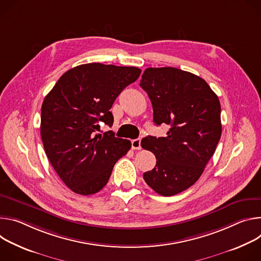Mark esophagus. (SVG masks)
I'll use <instances>...</instances> for the list:
<instances>
[{
	"label": "esophagus",
	"mask_w": 261,
	"mask_h": 261,
	"mask_svg": "<svg viewBox=\"0 0 261 261\" xmlns=\"http://www.w3.org/2000/svg\"><path fill=\"white\" fill-rule=\"evenodd\" d=\"M132 148L135 150L141 149V140L140 139H135L132 141Z\"/></svg>",
	"instance_id": "esophagus-1"
}]
</instances>
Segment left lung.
Returning <instances> with one entry per match:
<instances>
[{
    "mask_svg": "<svg viewBox=\"0 0 261 261\" xmlns=\"http://www.w3.org/2000/svg\"><path fill=\"white\" fill-rule=\"evenodd\" d=\"M140 86L151 100L153 122L170 125L166 137L142 139L156 159L143 178L162 196L176 195L199 179L215 153L222 134L219 98L203 79L174 67L145 69Z\"/></svg>",
    "mask_w": 261,
    "mask_h": 261,
    "instance_id": "left-lung-1",
    "label": "left lung"
}]
</instances>
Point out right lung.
I'll return each mask as SVG.
<instances>
[{"mask_svg": "<svg viewBox=\"0 0 261 261\" xmlns=\"http://www.w3.org/2000/svg\"><path fill=\"white\" fill-rule=\"evenodd\" d=\"M138 67L88 63L66 71L45 96L40 134L48 161L74 193L92 195L109 181L114 165L132 147L128 140L99 132L112 126L110 112L126 86L137 81Z\"/></svg>", "mask_w": 261, "mask_h": 261, "instance_id": "add662e5", "label": "right lung"}]
</instances>
